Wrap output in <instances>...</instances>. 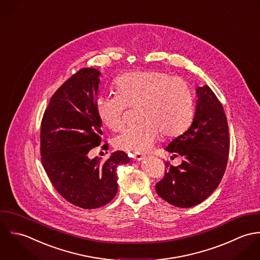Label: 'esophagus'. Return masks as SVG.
I'll list each match as a JSON object with an SVG mask.
<instances>
[{
  "mask_svg": "<svg viewBox=\"0 0 260 260\" xmlns=\"http://www.w3.org/2000/svg\"><path fill=\"white\" fill-rule=\"evenodd\" d=\"M133 157L135 158V159H137V160H142L145 156H143L142 154H139V153H136V154H134L133 155Z\"/></svg>",
  "mask_w": 260,
  "mask_h": 260,
  "instance_id": "obj_1",
  "label": "esophagus"
}]
</instances>
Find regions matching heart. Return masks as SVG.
I'll use <instances>...</instances> for the list:
<instances>
[{"instance_id": "b5f03b06", "label": "heart", "mask_w": 260, "mask_h": 260, "mask_svg": "<svg viewBox=\"0 0 260 260\" xmlns=\"http://www.w3.org/2000/svg\"><path fill=\"white\" fill-rule=\"evenodd\" d=\"M116 94L100 95L96 114L105 127L118 131L127 107H137L139 124L124 128L115 137L114 146L123 151L146 153L161 134L174 138L191 125L195 103L193 91L181 77L158 70L131 72L114 82Z\"/></svg>"}]
</instances>
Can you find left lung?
I'll return each instance as SVG.
<instances>
[{
  "label": "left lung",
  "instance_id": "obj_1",
  "mask_svg": "<svg viewBox=\"0 0 260 260\" xmlns=\"http://www.w3.org/2000/svg\"><path fill=\"white\" fill-rule=\"evenodd\" d=\"M197 103L191 126L173 140L166 150L181 156L182 164L166 162L165 177L156 184L157 195L180 208L196 206L220 184L229 155V129L226 114L212 89L197 87Z\"/></svg>",
  "mask_w": 260,
  "mask_h": 260
}]
</instances>
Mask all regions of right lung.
I'll list each match as a JSON object with an SVG mask.
<instances>
[{
  "label": "right lung",
  "instance_id": "add662e5",
  "mask_svg": "<svg viewBox=\"0 0 260 260\" xmlns=\"http://www.w3.org/2000/svg\"><path fill=\"white\" fill-rule=\"evenodd\" d=\"M101 74L95 68L78 70L53 94L41 122L43 168L56 191L83 209L102 207L114 198L116 169L129 161L122 151L105 161L88 157L102 144V122L95 111Z\"/></svg>",
  "mask_w": 260,
  "mask_h": 260
}]
</instances>
